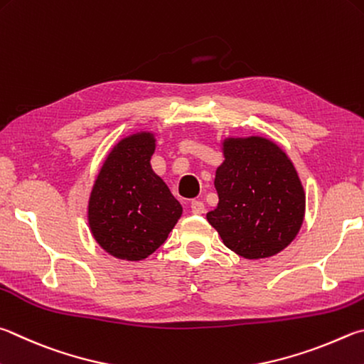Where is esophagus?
Segmentation results:
<instances>
[{
    "label": "esophagus",
    "instance_id": "esophagus-1",
    "mask_svg": "<svg viewBox=\"0 0 364 364\" xmlns=\"http://www.w3.org/2000/svg\"><path fill=\"white\" fill-rule=\"evenodd\" d=\"M191 211H193V215H203L205 213L203 202H200V200L191 202Z\"/></svg>",
    "mask_w": 364,
    "mask_h": 364
}]
</instances>
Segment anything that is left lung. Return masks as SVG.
<instances>
[{
  "instance_id": "obj_1",
  "label": "left lung",
  "mask_w": 364,
  "mask_h": 364,
  "mask_svg": "<svg viewBox=\"0 0 364 364\" xmlns=\"http://www.w3.org/2000/svg\"><path fill=\"white\" fill-rule=\"evenodd\" d=\"M216 168L218 207L207 221L224 245L245 259H262L291 243L304 223L306 193L291 159L266 136H228Z\"/></svg>"
}]
</instances>
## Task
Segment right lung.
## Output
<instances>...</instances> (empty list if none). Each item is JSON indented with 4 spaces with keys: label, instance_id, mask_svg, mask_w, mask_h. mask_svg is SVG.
<instances>
[{
    "label": "right lung",
    "instance_id": "add662e5",
    "mask_svg": "<svg viewBox=\"0 0 364 364\" xmlns=\"http://www.w3.org/2000/svg\"><path fill=\"white\" fill-rule=\"evenodd\" d=\"M156 134L135 132L103 161L87 205L90 234L108 255L143 261L167 240L183 207L151 167Z\"/></svg>",
    "mask_w": 364,
    "mask_h": 364
}]
</instances>
